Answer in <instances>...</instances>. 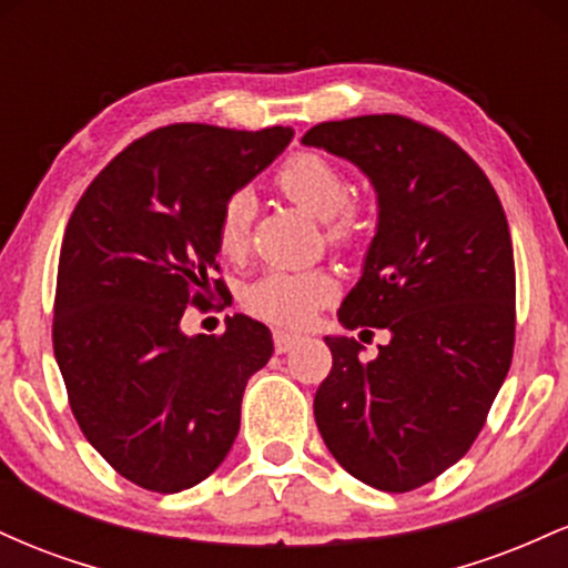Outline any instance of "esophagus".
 Instances as JSON below:
<instances>
[{
  "mask_svg": "<svg viewBox=\"0 0 568 568\" xmlns=\"http://www.w3.org/2000/svg\"><path fill=\"white\" fill-rule=\"evenodd\" d=\"M298 344L296 334H288V331H275V352L277 355H285Z\"/></svg>",
  "mask_w": 568,
  "mask_h": 568,
  "instance_id": "34e87169",
  "label": "esophagus"
}]
</instances>
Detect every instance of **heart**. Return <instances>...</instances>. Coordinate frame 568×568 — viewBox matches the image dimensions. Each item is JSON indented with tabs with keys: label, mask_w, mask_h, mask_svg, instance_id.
Instances as JSON below:
<instances>
[{
	"label": "heart",
	"mask_w": 568,
	"mask_h": 568,
	"mask_svg": "<svg viewBox=\"0 0 568 568\" xmlns=\"http://www.w3.org/2000/svg\"><path fill=\"white\" fill-rule=\"evenodd\" d=\"M280 192L310 216L325 221V234L334 245H352L363 234V216L349 202L352 186L336 162L317 152H298L275 175ZM253 200L237 192L226 200L219 216L216 243L221 256L240 258L251 237ZM336 280L325 270L270 272L245 293L247 310L275 325H306L323 304L336 296Z\"/></svg>",
	"instance_id": "heart-1"
}]
</instances>
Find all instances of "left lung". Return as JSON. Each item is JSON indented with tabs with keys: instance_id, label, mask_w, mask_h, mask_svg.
I'll list each match as a JSON object with an SVG mask.
<instances>
[{
	"instance_id": "left-lung-1",
	"label": "left lung",
	"mask_w": 568,
	"mask_h": 568,
	"mask_svg": "<svg viewBox=\"0 0 568 568\" xmlns=\"http://www.w3.org/2000/svg\"><path fill=\"white\" fill-rule=\"evenodd\" d=\"M304 146L368 175L379 202L344 328H387L374 361L349 336L317 387L315 422L349 475L403 494L446 473L478 438L513 361L515 264L505 211L465 149L400 114L321 122Z\"/></svg>"
}]
</instances>
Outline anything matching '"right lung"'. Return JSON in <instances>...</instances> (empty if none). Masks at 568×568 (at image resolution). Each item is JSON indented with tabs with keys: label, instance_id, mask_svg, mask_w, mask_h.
Returning a JSON list of instances; mask_svg holds the SVG:
<instances>
[{
	"label": "right lung",
	"instance_id": "add662e5",
	"mask_svg": "<svg viewBox=\"0 0 568 568\" xmlns=\"http://www.w3.org/2000/svg\"><path fill=\"white\" fill-rule=\"evenodd\" d=\"M291 139L280 125L152 130L95 175L71 213L55 361L84 438L135 486H197L237 438L245 384L275 349L270 328L234 315L221 336H186L181 317L224 291L211 280L221 211Z\"/></svg>",
	"mask_w": 568,
	"mask_h": 568
}]
</instances>
